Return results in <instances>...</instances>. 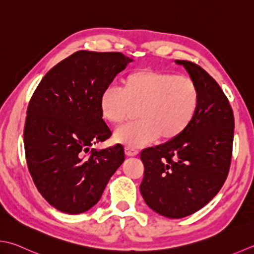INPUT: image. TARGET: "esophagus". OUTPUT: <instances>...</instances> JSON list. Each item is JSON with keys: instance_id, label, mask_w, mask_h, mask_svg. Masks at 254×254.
Wrapping results in <instances>:
<instances>
[{"instance_id": "obj_1", "label": "esophagus", "mask_w": 254, "mask_h": 254, "mask_svg": "<svg viewBox=\"0 0 254 254\" xmlns=\"http://www.w3.org/2000/svg\"><path fill=\"white\" fill-rule=\"evenodd\" d=\"M137 153H138V151L136 150V148L131 147V146L126 147V154L127 156H135V155H137Z\"/></svg>"}]
</instances>
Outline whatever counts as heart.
I'll use <instances>...</instances> for the list:
<instances>
[{"mask_svg": "<svg viewBox=\"0 0 254 254\" xmlns=\"http://www.w3.org/2000/svg\"><path fill=\"white\" fill-rule=\"evenodd\" d=\"M199 101V90L191 78L144 68L127 74L122 87L104 89L100 112L107 122L121 124L137 109L138 120L119 127L114 140L140 147L157 137L170 141L180 136L195 120Z\"/></svg>", "mask_w": 254, "mask_h": 254, "instance_id": "obj_1", "label": "heart"}]
</instances>
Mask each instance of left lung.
Returning a JSON list of instances; mask_svg holds the SVG:
<instances>
[{
	"instance_id": "8db88e82",
	"label": "left lung",
	"mask_w": 254,
	"mask_h": 254,
	"mask_svg": "<svg viewBox=\"0 0 254 254\" xmlns=\"http://www.w3.org/2000/svg\"><path fill=\"white\" fill-rule=\"evenodd\" d=\"M176 63L186 68L199 90L197 116L180 136L140 154L144 200L173 219L201 209L221 190L229 173L235 133L229 100L215 79L191 62Z\"/></svg>"
}]
</instances>
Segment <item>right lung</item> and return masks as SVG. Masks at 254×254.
I'll list each match as a JSON object with an SVG mask.
<instances>
[{
    "label": "right lung",
    "instance_id": "add662e5",
    "mask_svg": "<svg viewBox=\"0 0 254 254\" xmlns=\"http://www.w3.org/2000/svg\"><path fill=\"white\" fill-rule=\"evenodd\" d=\"M132 61L119 52H76L45 74L29 100L27 167L41 195L59 211L90 209L124 161L121 144L91 147L112 134L100 112L101 93Z\"/></svg>",
    "mask_w": 254,
    "mask_h": 254
}]
</instances>
